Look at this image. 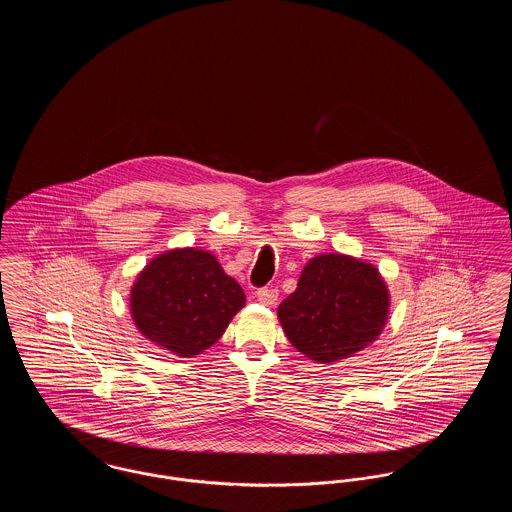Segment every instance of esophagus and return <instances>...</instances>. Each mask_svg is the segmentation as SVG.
I'll use <instances>...</instances> for the list:
<instances>
[{"instance_id": "1", "label": "esophagus", "mask_w": 512, "mask_h": 512, "mask_svg": "<svg viewBox=\"0 0 512 512\" xmlns=\"http://www.w3.org/2000/svg\"><path fill=\"white\" fill-rule=\"evenodd\" d=\"M255 295H257V299H259L263 305H274V303L278 301V290H276V288H268V286H265V288H259Z\"/></svg>"}]
</instances>
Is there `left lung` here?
Instances as JSON below:
<instances>
[{
    "label": "left lung",
    "instance_id": "1",
    "mask_svg": "<svg viewBox=\"0 0 512 512\" xmlns=\"http://www.w3.org/2000/svg\"><path fill=\"white\" fill-rule=\"evenodd\" d=\"M390 295L378 270L340 253L318 255L278 307L293 347L318 363L361 351L382 332Z\"/></svg>",
    "mask_w": 512,
    "mask_h": 512
}]
</instances>
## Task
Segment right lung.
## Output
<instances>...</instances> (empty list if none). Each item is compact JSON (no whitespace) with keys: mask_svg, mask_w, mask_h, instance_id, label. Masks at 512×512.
I'll use <instances>...</instances> for the list:
<instances>
[{"mask_svg":"<svg viewBox=\"0 0 512 512\" xmlns=\"http://www.w3.org/2000/svg\"><path fill=\"white\" fill-rule=\"evenodd\" d=\"M244 305L240 284L224 274L215 255L194 247L153 259L130 297L138 330L180 357L211 347Z\"/></svg>","mask_w":512,"mask_h":512,"instance_id":"add662e5","label":"right lung"}]
</instances>
